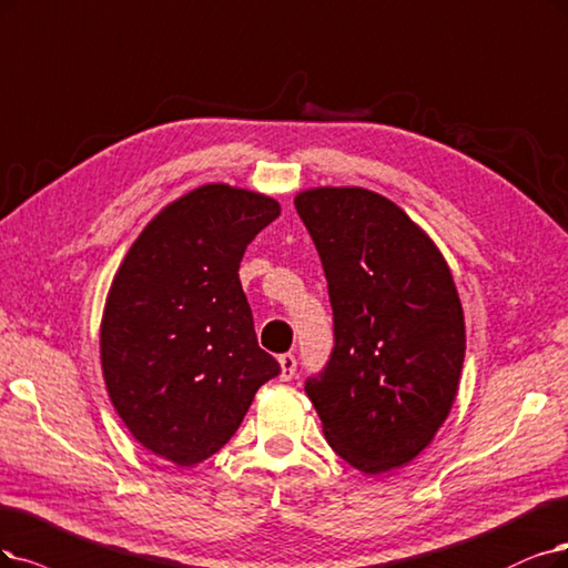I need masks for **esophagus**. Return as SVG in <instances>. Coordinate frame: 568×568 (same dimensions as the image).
Here are the masks:
<instances>
[{"instance_id":"34e87169","label":"esophagus","mask_w":568,"mask_h":568,"mask_svg":"<svg viewBox=\"0 0 568 568\" xmlns=\"http://www.w3.org/2000/svg\"><path fill=\"white\" fill-rule=\"evenodd\" d=\"M278 365H281V379L290 382L292 376H295V372H297V358L292 353H283L281 358H278Z\"/></svg>"}]
</instances>
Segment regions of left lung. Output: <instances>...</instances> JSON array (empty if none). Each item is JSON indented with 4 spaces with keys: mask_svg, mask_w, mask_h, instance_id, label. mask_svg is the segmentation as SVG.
Returning a JSON list of instances; mask_svg holds the SVG:
<instances>
[{
    "mask_svg": "<svg viewBox=\"0 0 568 568\" xmlns=\"http://www.w3.org/2000/svg\"><path fill=\"white\" fill-rule=\"evenodd\" d=\"M295 207L334 316L329 361L304 390L353 468H400L430 445L458 390L466 323L452 271L426 231L369 189H308Z\"/></svg>",
    "mask_w": 568,
    "mask_h": 568,
    "instance_id": "obj_1",
    "label": "left lung"
}]
</instances>
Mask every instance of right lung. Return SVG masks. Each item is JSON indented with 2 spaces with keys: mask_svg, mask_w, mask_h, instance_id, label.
I'll use <instances>...</instances> for the list:
<instances>
[{
  "mask_svg": "<svg viewBox=\"0 0 568 568\" xmlns=\"http://www.w3.org/2000/svg\"><path fill=\"white\" fill-rule=\"evenodd\" d=\"M278 215L264 194L203 184L142 229L112 281L100 325L110 400L144 449L180 468L220 452L281 374L239 281L245 247Z\"/></svg>",
  "mask_w": 568,
  "mask_h": 568,
  "instance_id": "right-lung-1",
  "label": "right lung"
}]
</instances>
